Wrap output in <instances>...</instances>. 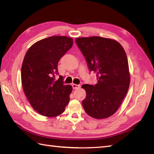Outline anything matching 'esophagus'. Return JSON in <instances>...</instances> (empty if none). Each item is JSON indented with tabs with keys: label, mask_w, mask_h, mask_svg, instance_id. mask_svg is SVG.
<instances>
[{
	"label": "esophagus",
	"mask_w": 154,
	"mask_h": 154,
	"mask_svg": "<svg viewBox=\"0 0 154 154\" xmlns=\"http://www.w3.org/2000/svg\"><path fill=\"white\" fill-rule=\"evenodd\" d=\"M72 87L74 89H79L80 88L79 85H76V84H72Z\"/></svg>",
	"instance_id": "esophagus-1"
}]
</instances>
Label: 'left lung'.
I'll return each mask as SVG.
<instances>
[{"label": "left lung", "instance_id": "obj_1", "mask_svg": "<svg viewBox=\"0 0 154 154\" xmlns=\"http://www.w3.org/2000/svg\"><path fill=\"white\" fill-rule=\"evenodd\" d=\"M75 42L89 71L96 73L98 80L94 85H82L87 93L83 106L90 116L106 119L116 112L128 90L130 73L126 52L119 42L109 38H77Z\"/></svg>", "mask_w": 154, "mask_h": 154}]
</instances>
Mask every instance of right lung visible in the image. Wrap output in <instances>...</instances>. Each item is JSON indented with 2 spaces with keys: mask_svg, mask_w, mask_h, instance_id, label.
I'll return each instance as SVG.
<instances>
[{
  "mask_svg": "<svg viewBox=\"0 0 154 154\" xmlns=\"http://www.w3.org/2000/svg\"><path fill=\"white\" fill-rule=\"evenodd\" d=\"M73 39L51 36L37 42L29 48L23 60L21 79L24 93L33 109L45 116L62 114L69 101L71 85L63 84L58 75L60 59L71 48Z\"/></svg>",
  "mask_w": 154,
  "mask_h": 154,
  "instance_id": "add662e5",
  "label": "right lung"
}]
</instances>
